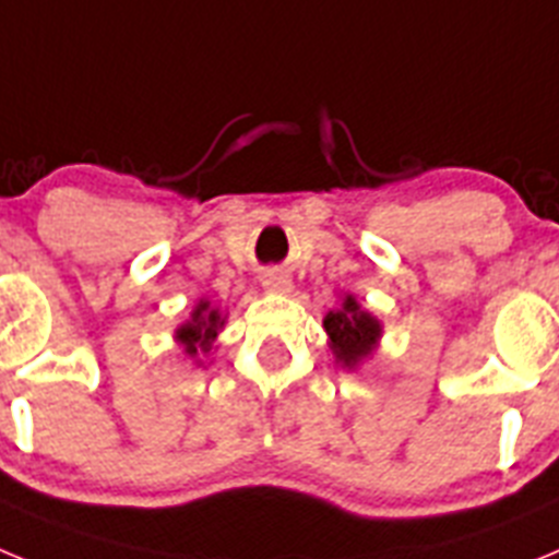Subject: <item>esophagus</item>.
<instances>
[{"label":"esophagus","mask_w":559,"mask_h":559,"mask_svg":"<svg viewBox=\"0 0 559 559\" xmlns=\"http://www.w3.org/2000/svg\"><path fill=\"white\" fill-rule=\"evenodd\" d=\"M260 283H263V288L269 290V294H290V288H294V283H290V276L283 274V271H265L263 276H260Z\"/></svg>","instance_id":"34e87169"}]
</instances>
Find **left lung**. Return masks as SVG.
Masks as SVG:
<instances>
[{"label": "left lung", "mask_w": 559, "mask_h": 559, "mask_svg": "<svg viewBox=\"0 0 559 559\" xmlns=\"http://www.w3.org/2000/svg\"><path fill=\"white\" fill-rule=\"evenodd\" d=\"M324 333H328V347L335 358L338 369H358L367 358H372L380 347L383 324L374 313H369L353 294L344 296L338 310H330L324 316Z\"/></svg>", "instance_id": "1"}]
</instances>
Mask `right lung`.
Returning <instances> with one entry per match:
<instances>
[{"instance_id":"right-lung-1","label":"right lung","mask_w":559,"mask_h":559,"mask_svg":"<svg viewBox=\"0 0 559 559\" xmlns=\"http://www.w3.org/2000/svg\"><path fill=\"white\" fill-rule=\"evenodd\" d=\"M226 316L221 308L210 302V299H199V305L192 308L190 319L181 322L173 333L176 344L181 347V355L187 360H192L195 367H204V355H210L215 349V341H218V333L224 330Z\"/></svg>"}]
</instances>
